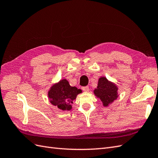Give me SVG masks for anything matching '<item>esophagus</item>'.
I'll return each instance as SVG.
<instances>
[{
    "label": "esophagus",
    "mask_w": 158,
    "mask_h": 158,
    "mask_svg": "<svg viewBox=\"0 0 158 158\" xmlns=\"http://www.w3.org/2000/svg\"><path fill=\"white\" fill-rule=\"evenodd\" d=\"M82 89L84 92H88L89 91V87L88 86H85V87H82Z\"/></svg>",
    "instance_id": "34e87169"
}]
</instances>
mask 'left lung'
<instances>
[{
  "label": "left lung",
  "instance_id": "left-lung-1",
  "mask_svg": "<svg viewBox=\"0 0 158 158\" xmlns=\"http://www.w3.org/2000/svg\"><path fill=\"white\" fill-rule=\"evenodd\" d=\"M118 88L114 83L110 82L106 77L99 78L98 87L94 91L95 96L101 99L104 107H107L118 96Z\"/></svg>",
  "mask_w": 158,
  "mask_h": 158
}]
</instances>
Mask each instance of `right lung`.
Returning <instances> with one entry per match:
<instances>
[{"mask_svg": "<svg viewBox=\"0 0 158 158\" xmlns=\"http://www.w3.org/2000/svg\"><path fill=\"white\" fill-rule=\"evenodd\" d=\"M80 93H82V90L75 86H70L67 80L63 79L51 87L48 92V98L52 105L63 111H70L73 100Z\"/></svg>", "mask_w": 158, "mask_h": 158, "instance_id": "obj_1", "label": "right lung"}]
</instances>
